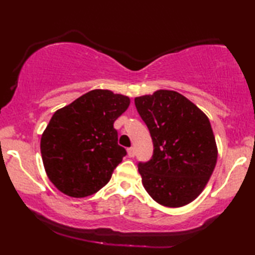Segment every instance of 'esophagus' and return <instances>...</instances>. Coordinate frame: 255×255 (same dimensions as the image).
<instances>
[{"label": "esophagus", "mask_w": 255, "mask_h": 255, "mask_svg": "<svg viewBox=\"0 0 255 255\" xmlns=\"http://www.w3.org/2000/svg\"><path fill=\"white\" fill-rule=\"evenodd\" d=\"M134 154H135V152H134V148L133 147L128 148V155L130 156V158H133Z\"/></svg>", "instance_id": "esophagus-1"}]
</instances>
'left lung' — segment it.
<instances>
[{
	"mask_svg": "<svg viewBox=\"0 0 255 255\" xmlns=\"http://www.w3.org/2000/svg\"><path fill=\"white\" fill-rule=\"evenodd\" d=\"M134 104L154 146L152 159L138 165L146 191L163 207L191 203L207 186L217 162L208 116L174 90L135 97Z\"/></svg>",
	"mask_w": 255,
	"mask_h": 255,
	"instance_id": "left-lung-1",
	"label": "left lung"
}]
</instances>
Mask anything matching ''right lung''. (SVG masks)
Here are the masks:
<instances>
[{
	"label": "right lung",
	"mask_w": 255,
	"mask_h": 255,
	"mask_svg": "<svg viewBox=\"0 0 255 255\" xmlns=\"http://www.w3.org/2000/svg\"><path fill=\"white\" fill-rule=\"evenodd\" d=\"M130 106V97L94 89L57 110L40 139L45 172L58 190L87 197L109 182L127 155L114 123Z\"/></svg>",
	"instance_id": "add662e5"
}]
</instances>
